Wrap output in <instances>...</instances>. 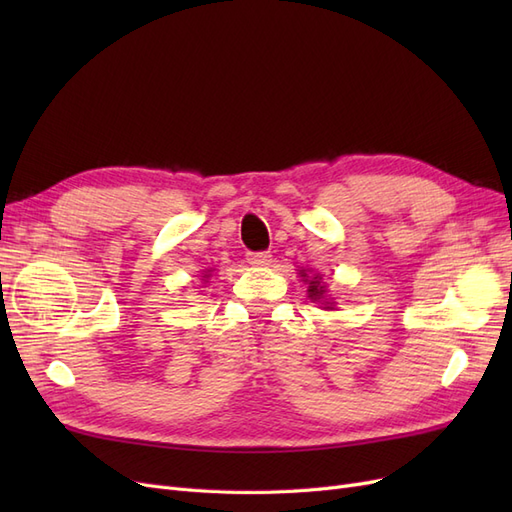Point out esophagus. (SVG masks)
Segmentation results:
<instances>
[{
  "mask_svg": "<svg viewBox=\"0 0 512 512\" xmlns=\"http://www.w3.org/2000/svg\"><path fill=\"white\" fill-rule=\"evenodd\" d=\"M247 262L254 267H267L271 262V254L269 252H247Z\"/></svg>",
  "mask_w": 512,
  "mask_h": 512,
  "instance_id": "1",
  "label": "esophagus"
}]
</instances>
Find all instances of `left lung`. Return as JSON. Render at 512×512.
<instances>
[{"label":"left lung","instance_id":"1","mask_svg":"<svg viewBox=\"0 0 512 512\" xmlns=\"http://www.w3.org/2000/svg\"><path fill=\"white\" fill-rule=\"evenodd\" d=\"M301 277H307V273H305V269L301 271ZM309 286H307V294H309V299H312L314 303H320V305H324V309H331L333 307V303H329V297H327V286L322 284V275L320 273H316L312 280H305Z\"/></svg>","mask_w":512,"mask_h":512}]
</instances>
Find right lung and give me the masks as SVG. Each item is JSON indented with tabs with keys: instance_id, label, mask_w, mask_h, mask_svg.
Segmentation results:
<instances>
[{
	"instance_id": "obj_1",
	"label": "right lung",
	"mask_w": 512,
	"mask_h": 512,
	"mask_svg": "<svg viewBox=\"0 0 512 512\" xmlns=\"http://www.w3.org/2000/svg\"><path fill=\"white\" fill-rule=\"evenodd\" d=\"M203 277H209V275H203Z\"/></svg>"
}]
</instances>
